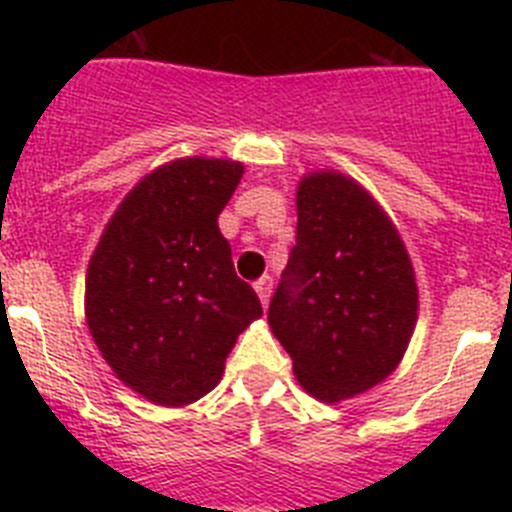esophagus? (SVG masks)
<instances>
[{
  "label": "esophagus",
  "instance_id": "1",
  "mask_svg": "<svg viewBox=\"0 0 512 512\" xmlns=\"http://www.w3.org/2000/svg\"><path fill=\"white\" fill-rule=\"evenodd\" d=\"M255 290H257V296H260V301H262V306H267V301H270V296H273V280L267 278H260L255 283Z\"/></svg>",
  "mask_w": 512,
  "mask_h": 512
}]
</instances>
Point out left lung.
<instances>
[{
	"instance_id": "8db88e82",
	"label": "left lung",
	"mask_w": 512,
	"mask_h": 512,
	"mask_svg": "<svg viewBox=\"0 0 512 512\" xmlns=\"http://www.w3.org/2000/svg\"><path fill=\"white\" fill-rule=\"evenodd\" d=\"M296 206V247L267 321L303 388L339 403L403 359L418 319L416 275L390 216L352 178L308 173Z\"/></svg>"
}]
</instances>
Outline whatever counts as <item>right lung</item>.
<instances>
[{
    "instance_id": "1",
    "label": "right lung",
    "mask_w": 512,
    "mask_h": 512,
    "mask_svg": "<svg viewBox=\"0 0 512 512\" xmlns=\"http://www.w3.org/2000/svg\"><path fill=\"white\" fill-rule=\"evenodd\" d=\"M242 173L219 158L160 165L124 196L91 255L89 331L114 375L150 403L204 398L239 331L262 316L216 224Z\"/></svg>"
}]
</instances>
